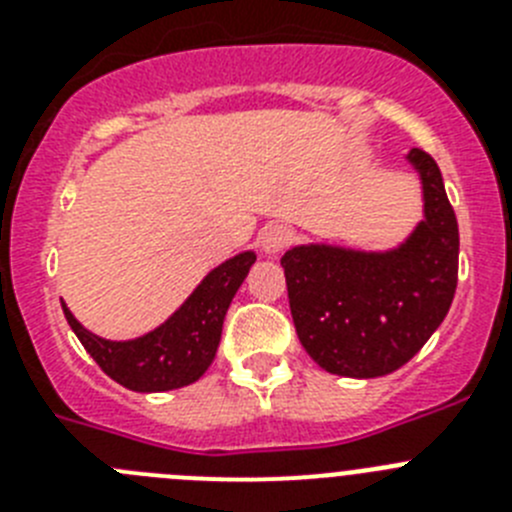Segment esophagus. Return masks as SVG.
<instances>
[{"label":"esophagus","instance_id":"1","mask_svg":"<svg viewBox=\"0 0 512 512\" xmlns=\"http://www.w3.org/2000/svg\"><path fill=\"white\" fill-rule=\"evenodd\" d=\"M292 230L287 225H266L264 230L259 233V243L266 253H279L292 243Z\"/></svg>","mask_w":512,"mask_h":512}]
</instances>
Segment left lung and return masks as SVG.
Returning a JSON list of instances; mask_svg holds the SVG:
<instances>
[{
    "label": "left lung",
    "instance_id": "1",
    "mask_svg": "<svg viewBox=\"0 0 512 512\" xmlns=\"http://www.w3.org/2000/svg\"><path fill=\"white\" fill-rule=\"evenodd\" d=\"M423 184V220L392 251L310 246L282 256L297 338L325 372L372 379L408 364L449 312L459 274V225L441 169L408 153Z\"/></svg>",
    "mask_w": 512,
    "mask_h": 512
}]
</instances>
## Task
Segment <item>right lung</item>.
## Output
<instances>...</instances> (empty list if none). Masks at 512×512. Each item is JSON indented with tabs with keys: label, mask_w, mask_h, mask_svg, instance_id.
Returning <instances> with one entry per match:
<instances>
[{
	"label": "right lung",
	"mask_w": 512,
	"mask_h": 512,
	"mask_svg": "<svg viewBox=\"0 0 512 512\" xmlns=\"http://www.w3.org/2000/svg\"><path fill=\"white\" fill-rule=\"evenodd\" d=\"M256 253L243 251L212 269L166 323L133 341L94 336L61 302L71 330L107 377L133 392L179 390L207 372L220 346L223 320Z\"/></svg>",
	"instance_id": "add662e5"
}]
</instances>
